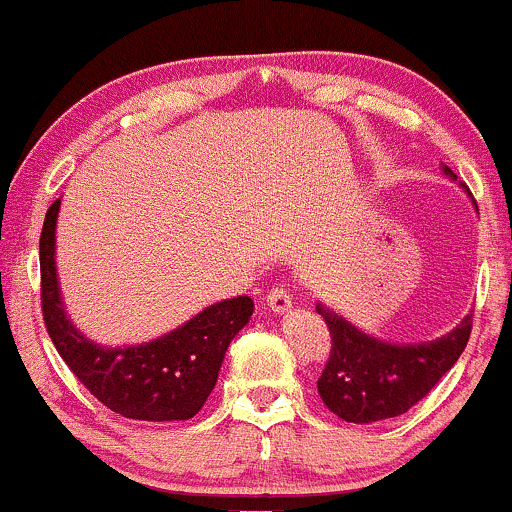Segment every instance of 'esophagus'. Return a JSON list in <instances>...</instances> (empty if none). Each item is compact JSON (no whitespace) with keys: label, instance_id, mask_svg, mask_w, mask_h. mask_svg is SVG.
<instances>
[{"label":"esophagus","instance_id":"obj_1","mask_svg":"<svg viewBox=\"0 0 512 512\" xmlns=\"http://www.w3.org/2000/svg\"><path fill=\"white\" fill-rule=\"evenodd\" d=\"M266 304H268L270 311H275V313H287L289 308H292L294 299H292V294H289V289H287L285 285H277V287H273V289H270V292L266 294Z\"/></svg>","mask_w":512,"mask_h":512}]
</instances>
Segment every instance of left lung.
Here are the masks:
<instances>
[{"label":"left lung","instance_id":"8db88e82","mask_svg":"<svg viewBox=\"0 0 512 512\" xmlns=\"http://www.w3.org/2000/svg\"><path fill=\"white\" fill-rule=\"evenodd\" d=\"M444 173L456 178L449 166ZM318 313L332 339L318 394L337 418L356 425L396 418L425 399L456 365L472 332L470 313L446 337L401 346L368 337L325 306H318Z\"/></svg>","mask_w":512,"mask_h":512}]
</instances>
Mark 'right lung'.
I'll return each mask as SVG.
<instances>
[{
    "label": "right lung",
    "mask_w": 512,
    "mask_h": 512,
    "mask_svg": "<svg viewBox=\"0 0 512 512\" xmlns=\"http://www.w3.org/2000/svg\"><path fill=\"white\" fill-rule=\"evenodd\" d=\"M61 199L49 206L40 235V296L49 337L68 368L97 401L130 420H189L216 387L235 334L249 323V296L225 299L149 344L104 349L71 325L61 306L54 230Z\"/></svg>",
    "instance_id": "right-lung-1"
}]
</instances>
